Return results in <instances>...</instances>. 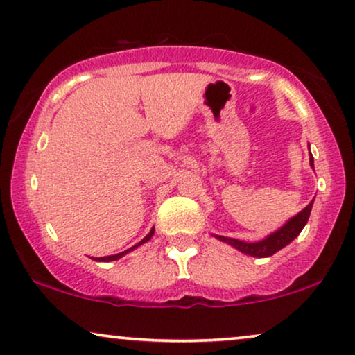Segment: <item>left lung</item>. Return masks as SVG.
I'll return each instance as SVG.
<instances>
[{
	"label": "left lung",
	"mask_w": 355,
	"mask_h": 355,
	"mask_svg": "<svg viewBox=\"0 0 355 355\" xmlns=\"http://www.w3.org/2000/svg\"><path fill=\"white\" fill-rule=\"evenodd\" d=\"M310 165L313 167V157H311V154H310ZM311 206H313V201H311L306 207H304L299 214L287 220L286 224L281 227V229H277L276 232L268 235L266 239L259 240V242L248 243V242H243V240L222 237V235H214V237L219 239L220 242L232 245V247L237 248L239 252L250 254V257H257V258L271 257V254L279 252L281 248H284L286 245H289L292 240H294L297 235L302 232V229H304L306 222H309Z\"/></svg>",
	"instance_id": "1"
}]
</instances>
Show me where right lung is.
Wrapping results in <instances>:
<instances>
[{
	"instance_id": "obj_1",
	"label": "right lung",
	"mask_w": 355,
	"mask_h": 355,
	"mask_svg": "<svg viewBox=\"0 0 355 355\" xmlns=\"http://www.w3.org/2000/svg\"><path fill=\"white\" fill-rule=\"evenodd\" d=\"M154 235V229H150V232L146 235V237L141 240V242L138 243V245H135V247H131V248H128V250H125V252H121V253H116V254H110V257H102V258H92V259H96V261H115V259H120L121 257H125L126 253H130V252H133L135 248H138L139 245H143V243H146V242H149L150 240V237H153Z\"/></svg>"
}]
</instances>
